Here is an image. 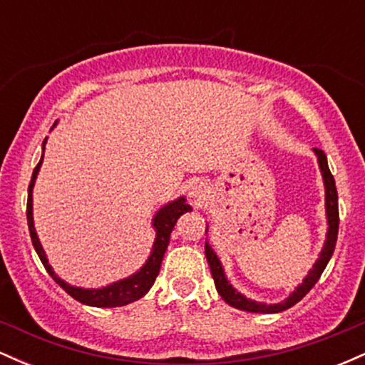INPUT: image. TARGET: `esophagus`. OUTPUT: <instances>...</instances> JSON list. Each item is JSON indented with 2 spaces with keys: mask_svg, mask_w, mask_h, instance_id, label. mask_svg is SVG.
Masks as SVG:
<instances>
[{
  "mask_svg": "<svg viewBox=\"0 0 365 365\" xmlns=\"http://www.w3.org/2000/svg\"><path fill=\"white\" fill-rule=\"evenodd\" d=\"M188 195H190L195 202H200V200L206 197V188H204L202 183H192L190 190H188Z\"/></svg>",
  "mask_w": 365,
  "mask_h": 365,
  "instance_id": "34e87169",
  "label": "esophagus"
}]
</instances>
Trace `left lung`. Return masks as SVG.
<instances>
[{
    "label": "left lung",
    "mask_w": 365,
    "mask_h": 365,
    "mask_svg": "<svg viewBox=\"0 0 365 365\" xmlns=\"http://www.w3.org/2000/svg\"><path fill=\"white\" fill-rule=\"evenodd\" d=\"M314 154L317 158V165H319L321 175H322V183H324V204H326V220H328V232H326V240L324 245H322L319 257L314 262L312 269H309V274L302 279V283L293 290L283 302L278 304H264V302H255L252 299H247L244 293H240L233 287L232 283L226 278L223 264H221L220 257H217L212 247L206 242V257L209 262V267H211V274L215 278L216 290L221 295V299L225 300L226 304L232 305V307L240 309V311L247 312H259V314H276L290 309L292 305L304 299L314 284L317 283V279L321 278L322 271L328 266L331 255L334 252V245H336L338 238V225H340V216H338V192L336 185H334V178L331 175L328 159H326V154L322 153L321 149H312ZM209 226H206L207 233Z\"/></svg>",
    "instance_id": "obj_1"
}]
</instances>
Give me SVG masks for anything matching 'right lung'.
I'll return each instance as SVG.
<instances>
[{
    "label": "right lung",
    "mask_w": 365,
    "mask_h": 365,
    "mask_svg": "<svg viewBox=\"0 0 365 365\" xmlns=\"http://www.w3.org/2000/svg\"><path fill=\"white\" fill-rule=\"evenodd\" d=\"M53 127H56V121H54ZM53 130V128H51ZM46 142H48V137H46L43 142V154L46 149ZM43 158L41 156V161L37 163L34 168V173H32L31 185H29V195H27V223H29V232H31L32 245H34L37 255H39L41 262L46 267L49 276L56 282L60 287L68 293L70 297H73L75 300H78L81 304L91 305V307H121V305H127L130 302H135L140 297H144L145 293L150 290L154 282H156V276L159 274V267H161V261L165 257L166 249H168L170 244V235L173 232L175 225H177V220L183 212L192 211V207L187 204L185 197H178V199L171 200V202L165 204L153 217V228L156 232V238H154L153 249H150V254L148 261L144 262V266L140 267L139 271H135L133 274L127 276V278L118 279V282H113L108 284V287L103 288H82V287H73V284L66 283L65 279H61L60 276L53 271L51 264L48 262V257H46V252L41 245L39 237H37L36 226H34V212H32V190H34L37 173H39L41 165H43Z\"/></svg>",
    "instance_id": "1"
}]
</instances>
